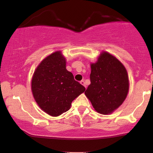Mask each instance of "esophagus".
Returning a JSON list of instances; mask_svg holds the SVG:
<instances>
[{
  "instance_id": "esophagus-1",
  "label": "esophagus",
  "mask_w": 153,
  "mask_h": 153,
  "mask_svg": "<svg viewBox=\"0 0 153 153\" xmlns=\"http://www.w3.org/2000/svg\"><path fill=\"white\" fill-rule=\"evenodd\" d=\"M80 84H82V85H84L85 88H86V85H85V81H84V80H81V81H80Z\"/></svg>"
}]
</instances>
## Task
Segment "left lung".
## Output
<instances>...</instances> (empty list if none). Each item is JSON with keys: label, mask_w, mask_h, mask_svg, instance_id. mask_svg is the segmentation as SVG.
<instances>
[{"label": "left lung", "mask_w": 153, "mask_h": 153, "mask_svg": "<svg viewBox=\"0 0 153 153\" xmlns=\"http://www.w3.org/2000/svg\"><path fill=\"white\" fill-rule=\"evenodd\" d=\"M91 67V84L85 94L96 111L108 114L121 106L127 97V72L118 59L106 52Z\"/></svg>", "instance_id": "8db88e82"}]
</instances>
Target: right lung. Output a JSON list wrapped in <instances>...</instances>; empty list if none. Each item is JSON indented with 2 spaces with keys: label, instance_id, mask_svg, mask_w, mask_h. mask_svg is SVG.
I'll return each mask as SVG.
<instances>
[{
  "label": "right lung",
  "instance_id": "right-lung-1",
  "mask_svg": "<svg viewBox=\"0 0 153 153\" xmlns=\"http://www.w3.org/2000/svg\"><path fill=\"white\" fill-rule=\"evenodd\" d=\"M66 69V61L60 52L47 57L39 65L31 80V91L40 108L52 117L70 109L72 101L85 91Z\"/></svg>",
  "mask_w": 153,
  "mask_h": 153
}]
</instances>
